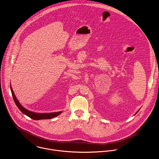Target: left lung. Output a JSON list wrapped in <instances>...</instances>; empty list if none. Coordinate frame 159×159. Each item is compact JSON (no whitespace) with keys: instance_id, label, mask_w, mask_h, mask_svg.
Instances as JSON below:
<instances>
[{"instance_id":"8db88e82","label":"left lung","mask_w":159,"mask_h":159,"mask_svg":"<svg viewBox=\"0 0 159 159\" xmlns=\"http://www.w3.org/2000/svg\"><path fill=\"white\" fill-rule=\"evenodd\" d=\"M139 110H138V111H137V112H136V113H137V112H138V111H139Z\"/></svg>"}]
</instances>
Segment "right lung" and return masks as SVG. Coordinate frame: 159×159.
I'll return each mask as SVG.
<instances>
[{"mask_svg":"<svg viewBox=\"0 0 159 159\" xmlns=\"http://www.w3.org/2000/svg\"><path fill=\"white\" fill-rule=\"evenodd\" d=\"M10 90H11V94L13 96L14 101H15L16 105L17 106V107H18V109L24 114L26 115L27 116L30 117V118H31L34 120H42V119H52V118H54V117L59 116L62 112V111H60V112H51V113H36V112H31L30 111H28L20 104L18 100L16 99V96L15 95L14 92H13V89H12L11 86H10Z\"/></svg>","mask_w":159,"mask_h":159,"instance_id":"add662e5","label":"right lung"}]
</instances>
